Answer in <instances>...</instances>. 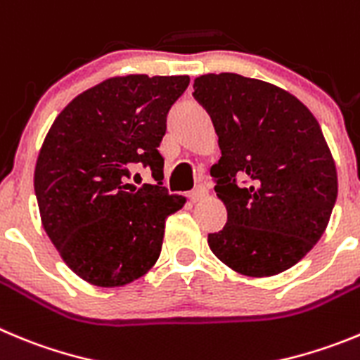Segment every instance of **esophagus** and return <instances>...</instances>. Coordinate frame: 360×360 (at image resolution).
I'll return each mask as SVG.
<instances>
[{"mask_svg":"<svg viewBox=\"0 0 360 360\" xmlns=\"http://www.w3.org/2000/svg\"><path fill=\"white\" fill-rule=\"evenodd\" d=\"M207 194H209V189H207L205 186H198L196 189L191 191L189 198H191V202L196 203V202H200V200H203V198H205Z\"/></svg>","mask_w":360,"mask_h":360,"instance_id":"esophagus-1","label":"esophagus"}]
</instances>
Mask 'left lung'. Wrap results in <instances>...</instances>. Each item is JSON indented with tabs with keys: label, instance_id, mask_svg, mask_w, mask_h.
Returning <instances> with one entry per match:
<instances>
[{
	"label": "left lung",
	"instance_id": "8db88e82",
	"mask_svg": "<svg viewBox=\"0 0 360 360\" xmlns=\"http://www.w3.org/2000/svg\"><path fill=\"white\" fill-rule=\"evenodd\" d=\"M193 96L209 112L221 158L210 167L229 219L214 255L246 276L292 268L325 232L338 171L319 123L288 91L236 75H203Z\"/></svg>",
	"mask_w": 360,
	"mask_h": 360
}]
</instances>
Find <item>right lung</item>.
Listing matches in <instances>:
<instances>
[{
  "instance_id": "obj_1",
  "label": "right lung",
  "mask_w": 360,
  "mask_h": 360,
  "mask_svg": "<svg viewBox=\"0 0 360 360\" xmlns=\"http://www.w3.org/2000/svg\"><path fill=\"white\" fill-rule=\"evenodd\" d=\"M187 85L189 77L108 78L78 94L46 135L34 176L42 226L92 285L120 288L146 275L162 250L167 216L186 203L162 187L158 146ZM139 165L150 167L155 186L127 184Z\"/></svg>"
}]
</instances>
